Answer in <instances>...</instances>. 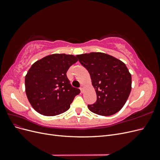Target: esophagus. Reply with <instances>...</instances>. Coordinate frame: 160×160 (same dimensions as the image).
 I'll return each instance as SVG.
<instances>
[{
	"instance_id": "1",
	"label": "esophagus",
	"mask_w": 160,
	"mask_h": 160,
	"mask_svg": "<svg viewBox=\"0 0 160 160\" xmlns=\"http://www.w3.org/2000/svg\"><path fill=\"white\" fill-rule=\"evenodd\" d=\"M83 89H84V86L83 85H81L80 90H81V91L82 92V93H83Z\"/></svg>"
}]
</instances>
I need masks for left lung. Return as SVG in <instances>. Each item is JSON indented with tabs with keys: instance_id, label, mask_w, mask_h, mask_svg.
<instances>
[{
	"instance_id": "left-lung-1",
	"label": "left lung",
	"mask_w": 160,
	"mask_h": 160,
	"mask_svg": "<svg viewBox=\"0 0 160 160\" xmlns=\"http://www.w3.org/2000/svg\"><path fill=\"white\" fill-rule=\"evenodd\" d=\"M89 72L97 94L96 102L88 105L94 113L109 116L123 108L132 89V75L122 61L103 52L76 55Z\"/></svg>"
}]
</instances>
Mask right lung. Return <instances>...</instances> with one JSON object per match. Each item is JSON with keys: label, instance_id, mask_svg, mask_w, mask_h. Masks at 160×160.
I'll use <instances>...</instances> for the list:
<instances>
[{"label": "right lung", "instance_id": "obj_1", "mask_svg": "<svg viewBox=\"0 0 160 160\" xmlns=\"http://www.w3.org/2000/svg\"><path fill=\"white\" fill-rule=\"evenodd\" d=\"M77 61L74 55L53 54L31 66L25 77V90L31 105L38 113L55 116L70 108L80 89L71 85L66 73Z\"/></svg>", "mask_w": 160, "mask_h": 160}]
</instances>
